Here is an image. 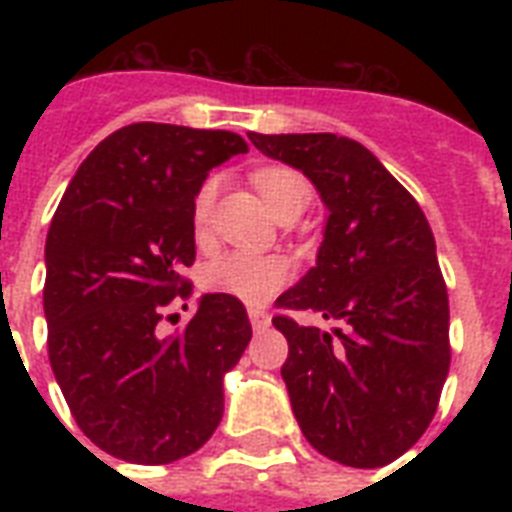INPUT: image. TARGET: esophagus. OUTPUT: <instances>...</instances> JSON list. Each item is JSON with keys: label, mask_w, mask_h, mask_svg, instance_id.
<instances>
[{"label": "esophagus", "mask_w": 512, "mask_h": 512, "mask_svg": "<svg viewBox=\"0 0 512 512\" xmlns=\"http://www.w3.org/2000/svg\"><path fill=\"white\" fill-rule=\"evenodd\" d=\"M249 321H252L255 332H265V329L271 327V316L263 308H249Z\"/></svg>", "instance_id": "obj_1"}]
</instances>
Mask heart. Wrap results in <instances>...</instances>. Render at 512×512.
Masks as SVG:
<instances>
[{
    "mask_svg": "<svg viewBox=\"0 0 512 512\" xmlns=\"http://www.w3.org/2000/svg\"><path fill=\"white\" fill-rule=\"evenodd\" d=\"M252 183L276 217L303 207L311 199V185L297 170L289 167H260L252 175ZM217 180H207L193 196V228L204 233L215 207ZM292 263L284 255H252V252H231L217 257L204 273V284L217 295H228L247 305H265L279 295L292 279Z\"/></svg>",
    "mask_w": 512,
    "mask_h": 512,
    "instance_id": "1",
    "label": "heart"
}]
</instances>
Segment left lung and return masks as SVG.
<instances>
[{
	"label": "left lung",
	"instance_id": "left-lung-1",
	"mask_svg": "<svg viewBox=\"0 0 512 512\" xmlns=\"http://www.w3.org/2000/svg\"><path fill=\"white\" fill-rule=\"evenodd\" d=\"M249 140L303 172L329 209L316 265L276 305L337 327L273 319L289 342L281 377L297 425L329 460L382 468L428 430L452 361L433 231L412 193L356 140L332 132H249Z\"/></svg>",
	"mask_w": 512,
	"mask_h": 512
}]
</instances>
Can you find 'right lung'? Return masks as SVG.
<instances>
[{"label": "right lung", "mask_w": 512, "mask_h": 512, "mask_svg": "<svg viewBox=\"0 0 512 512\" xmlns=\"http://www.w3.org/2000/svg\"><path fill=\"white\" fill-rule=\"evenodd\" d=\"M225 130L138 122L95 146L52 217L44 263L47 350L76 425L119 460L167 465L209 441L223 374L252 324L239 300L204 295L180 335L164 308L191 297L193 196L209 170L247 154Z\"/></svg>", "instance_id": "1"}]
</instances>
